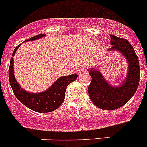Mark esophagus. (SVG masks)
Masks as SVG:
<instances>
[{"mask_svg": "<svg viewBox=\"0 0 147 147\" xmlns=\"http://www.w3.org/2000/svg\"><path fill=\"white\" fill-rule=\"evenodd\" d=\"M86 71H87V68L85 67H81L80 68V69H79V73H80V74H82V73H84V72H86Z\"/></svg>", "mask_w": 147, "mask_h": 147, "instance_id": "obj_1", "label": "esophagus"}]
</instances>
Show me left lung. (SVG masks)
I'll use <instances>...</instances> for the list:
<instances>
[{"label":"left lung","mask_w":147,"mask_h":147,"mask_svg":"<svg viewBox=\"0 0 147 147\" xmlns=\"http://www.w3.org/2000/svg\"><path fill=\"white\" fill-rule=\"evenodd\" d=\"M110 37L112 46L108 50H117L124 54L129 63V70L125 82L119 88L110 86L98 70H90L91 82L88 90L89 96L97 107L105 110H115L129 102L140 81L139 61L133 47L126 39L112 34Z\"/></svg>","instance_id":"1"}]
</instances>
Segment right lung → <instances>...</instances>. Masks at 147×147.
I'll return each instance as SVG.
<instances>
[{"label":"right lung","mask_w":147,"mask_h":147,"mask_svg":"<svg viewBox=\"0 0 147 147\" xmlns=\"http://www.w3.org/2000/svg\"><path fill=\"white\" fill-rule=\"evenodd\" d=\"M45 36V34H40L26 41L34 40ZM20 45H18L12 53L9 68V79L13 93L19 101L31 110L38 113H49L57 110L63 102L67 86L75 81L76 74L69 75L58 79L49 90L41 93H30L24 91L18 85L14 76L13 71V57Z\"/></svg>","instance_id":"add662e5"}]
</instances>
